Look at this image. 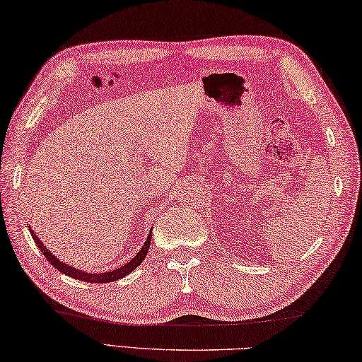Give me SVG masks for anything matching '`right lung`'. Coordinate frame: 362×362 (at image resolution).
I'll list each match as a JSON object with an SVG mask.
<instances>
[{
    "label": "right lung",
    "mask_w": 362,
    "mask_h": 362,
    "mask_svg": "<svg viewBox=\"0 0 362 362\" xmlns=\"http://www.w3.org/2000/svg\"><path fill=\"white\" fill-rule=\"evenodd\" d=\"M30 233H31V235H33V239H35L36 245L39 247V250H41L42 255L45 256V258H47V261L50 262L52 266H54L55 269H58V271H60L62 274L68 275V277L82 280V281H88V284H109V281H115V280H118V279L127 277L128 274L133 272L134 269H136L137 266H141L142 261L146 259L147 252H148V248H150V240H152V233H148L147 240L144 242L142 248L133 256V258H131V259L127 262V264H123L122 267L114 269V271H107V272H96V274H91V272H85V271H81V269L72 267V266H69V264H64L63 261H60V259L57 258L55 255H52V253L49 252V248L45 247V245L42 244V242L37 239V235L31 231V228H30Z\"/></svg>",
    "instance_id": "add662e5"
}]
</instances>
